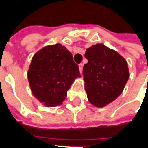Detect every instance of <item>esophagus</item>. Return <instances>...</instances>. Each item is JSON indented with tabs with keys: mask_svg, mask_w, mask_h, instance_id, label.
Masks as SVG:
<instances>
[{
	"mask_svg": "<svg viewBox=\"0 0 148 148\" xmlns=\"http://www.w3.org/2000/svg\"><path fill=\"white\" fill-rule=\"evenodd\" d=\"M78 67H79V71H80L81 74H82V69H83V64L81 63V64L78 65Z\"/></svg>",
	"mask_w": 148,
	"mask_h": 148,
	"instance_id": "obj_1",
	"label": "esophagus"
}]
</instances>
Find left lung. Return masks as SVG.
I'll return each mask as SVG.
<instances>
[{
	"mask_svg": "<svg viewBox=\"0 0 148 148\" xmlns=\"http://www.w3.org/2000/svg\"><path fill=\"white\" fill-rule=\"evenodd\" d=\"M88 62L83 66L85 90L93 106L101 108L121 95L129 78L127 61L115 50L102 43L86 49Z\"/></svg>",
	"mask_w": 148,
	"mask_h": 148,
	"instance_id": "obj_1",
	"label": "left lung"
}]
</instances>
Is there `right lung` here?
<instances>
[{"label":"right lung","instance_id":"right-lung-1","mask_svg":"<svg viewBox=\"0 0 148 148\" xmlns=\"http://www.w3.org/2000/svg\"><path fill=\"white\" fill-rule=\"evenodd\" d=\"M81 77L79 68L66 47L47 45L32 57L27 79L33 96L47 107L62 104L74 80Z\"/></svg>","mask_w":148,"mask_h":148}]
</instances>
